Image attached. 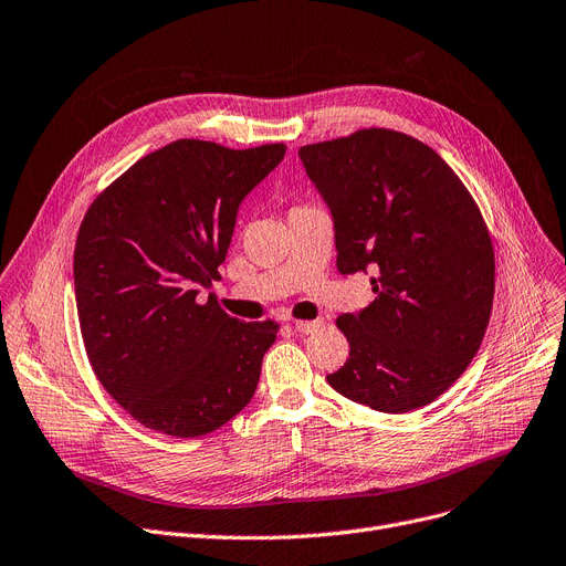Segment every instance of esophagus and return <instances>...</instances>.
I'll list each match as a JSON object with an SVG mask.
<instances>
[{
  "instance_id": "esophagus-1",
  "label": "esophagus",
  "mask_w": 566,
  "mask_h": 566,
  "mask_svg": "<svg viewBox=\"0 0 566 566\" xmlns=\"http://www.w3.org/2000/svg\"><path fill=\"white\" fill-rule=\"evenodd\" d=\"M321 325H323V318H316V321H295L293 328L298 331L301 335H312V333H316L321 328Z\"/></svg>"
}]
</instances>
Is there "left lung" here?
<instances>
[{
    "instance_id": "1",
    "label": "left lung",
    "mask_w": 566,
    "mask_h": 566,
    "mask_svg": "<svg viewBox=\"0 0 566 566\" xmlns=\"http://www.w3.org/2000/svg\"><path fill=\"white\" fill-rule=\"evenodd\" d=\"M328 206L342 275H371L369 307L337 318L348 360L331 388L380 412L438 399L478 353L495 289L478 203L433 148L369 128L301 146Z\"/></svg>"
}]
</instances>
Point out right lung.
<instances>
[{
  "label": "right lung",
  "instance_id": "obj_1",
  "mask_svg": "<svg viewBox=\"0 0 566 566\" xmlns=\"http://www.w3.org/2000/svg\"><path fill=\"white\" fill-rule=\"evenodd\" d=\"M284 154V144L233 151L178 139L86 211L73 259L82 339L103 388L146 429L197 438L254 397L277 325L243 323L197 295L220 280L238 208Z\"/></svg>",
  "mask_w": 566,
  "mask_h": 566
}]
</instances>
